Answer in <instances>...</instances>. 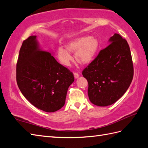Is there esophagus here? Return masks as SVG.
Masks as SVG:
<instances>
[{
    "instance_id": "obj_1",
    "label": "esophagus",
    "mask_w": 148,
    "mask_h": 148,
    "mask_svg": "<svg viewBox=\"0 0 148 148\" xmlns=\"http://www.w3.org/2000/svg\"><path fill=\"white\" fill-rule=\"evenodd\" d=\"M74 78L75 79H77V78H78L79 77V74L77 73H74Z\"/></svg>"
}]
</instances>
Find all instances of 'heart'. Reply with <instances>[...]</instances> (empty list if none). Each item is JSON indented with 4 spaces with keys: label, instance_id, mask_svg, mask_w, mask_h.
<instances>
[{
    "label": "heart",
    "instance_id": "1",
    "mask_svg": "<svg viewBox=\"0 0 148 148\" xmlns=\"http://www.w3.org/2000/svg\"><path fill=\"white\" fill-rule=\"evenodd\" d=\"M99 48L98 40L92 36H82L77 38L68 42L66 49L60 47L57 50V56L60 63L69 66L73 60L70 53H75L77 62L83 66L90 64L97 55Z\"/></svg>",
    "mask_w": 148,
    "mask_h": 148
}]
</instances>
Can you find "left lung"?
<instances>
[{
    "mask_svg": "<svg viewBox=\"0 0 148 148\" xmlns=\"http://www.w3.org/2000/svg\"><path fill=\"white\" fill-rule=\"evenodd\" d=\"M109 42L82 71L88 82L89 99L99 106L112 105L121 98L134 75L131 53L126 40L115 33Z\"/></svg>",
    "mask_w": 148,
    "mask_h": 148,
    "instance_id": "1",
    "label": "left lung"
}]
</instances>
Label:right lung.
Instances as JSON below:
<instances>
[{
    "label": "right lung",
    "instance_id": "obj_1",
    "mask_svg": "<svg viewBox=\"0 0 148 148\" xmlns=\"http://www.w3.org/2000/svg\"><path fill=\"white\" fill-rule=\"evenodd\" d=\"M36 36L23 42L16 65V81L21 92L35 107L54 112L65 104L73 73L48 51L40 49Z\"/></svg>",
    "mask_w": 148,
    "mask_h": 148
}]
</instances>
